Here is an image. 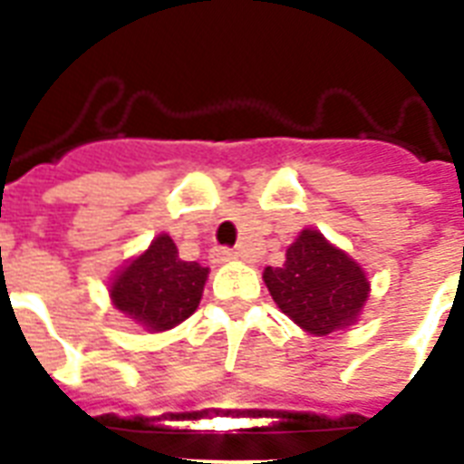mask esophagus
<instances>
[{
  "label": "esophagus",
  "mask_w": 464,
  "mask_h": 464,
  "mask_svg": "<svg viewBox=\"0 0 464 464\" xmlns=\"http://www.w3.org/2000/svg\"><path fill=\"white\" fill-rule=\"evenodd\" d=\"M209 260L211 265H224V262L236 260V253L228 250V247H214V250L209 253Z\"/></svg>",
  "instance_id": "1"
}]
</instances>
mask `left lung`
<instances>
[{"mask_svg":"<svg viewBox=\"0 0 464 464\" xmlns=\"http://www.w3.org/2000/svg\"><path fill=\"white\" fill-rule=\"evenodd\" d=\"M262 279L276 308L315 337L356 324L371 296L363 267L315 228L298 233L282 267H265Z\"/></svg>","mask_w":464,"mask_h":464,"instance_id":"obj_1","label":"left lung"}]
</instances>
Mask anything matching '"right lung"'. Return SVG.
<instances>
[{
    "label": "right lung",
    "instance_id": "obj_1",
    "mask_svg": "<svg viewBox=\"0 0 464 464\" xmlns=\"http://www.w3.org/2000/svg\"><path fill=\"white\" fill-rule=\"evenodd\" d=\"M209 267L178 257L168 233H159L147 250L134 255L108 284L112 305L147 332L173 330L202 301Z\"/></svg>",
    "mask_w": 464,
    "mask_h": 464
}]
</instances>
